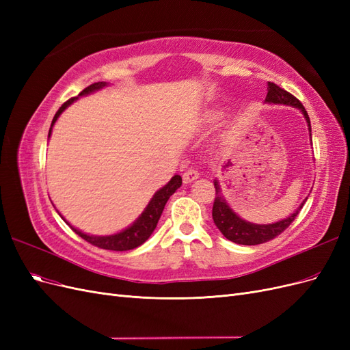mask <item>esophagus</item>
<instances>
[{
    "mask_svg": "<svg viewBox=\"0 0 350 350\" xmlns=\"http://www.w3.org/2000/svg\"><path fill=\"white\" fill-rule=\"evenodd\" d=\"M200 176V174H198V171L196 167H189V169H187V171L184 172V175H183V179H184V184H189V183H193V181H196V179Z\"/></svg>",
    "mask_w": 350,
    "mask_h": 350,
    "instance_id": "esophagus-1",
    "label": "esophagus"
}]
</instances>
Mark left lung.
<instances>
[{
	"mask_svg": "<svg viewBox=\"0 0 350 350\" xmlns=\"http://www.w3.org/2000/svg\"><path fill=\"white\" fill-rule=\"evenodd\" d=\"M266 103L288 105V107L298 108L302 112V115L305 116L306 124H308L310 135H311L310 116H308V113H306L304 105L298 99H296L293 94L286 92L284 89H280L278 84L269 81ZM215 188H216V197H215V203H213V211H211L215 225L217 226V229L221 232V234H224V237L226 239L235 242V243H241V245H258V243L271 241L278 235H280L282 232L292 224L295 217L299 215V211L306 201V198H305L304 203H301V206L296 208L295 213L291 215L289 217L279 220V221H276V224L257 225V224H251V221L241 219L235 213V211L230 208V206L224 198V194H221V189H220L217 179H215Z\"/></svg>",
	"mask_w": 350,
	"mask_h": 350,
	"instance_id": "8db88e82",
	"label": "left lung"
}]
</instances>
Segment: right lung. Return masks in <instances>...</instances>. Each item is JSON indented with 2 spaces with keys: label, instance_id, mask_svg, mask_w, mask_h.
Returning <instances> with one entry per match:
<instances>
[{
  "label": "right lung",
  "instance_id": "1",
  "mask_svg": "<svg viewBox=\"0 0 350 350\" xmlns=\"http://www.w3.org/2000/svg\"><path fill=\"white\" fill-rule=\"evenodd\" d=\"M105 86H108V83H105V81L93 83V84H90V86H88L86 89H84L83 92H80L79 96H86V94H90L93 92L100 90ZM76 99L77 98L68 99L57 111L54 120H52L48 137H51L52 126H54V124L57 122L58 116L62 112H64ZM181 185H183V178L179 176V175L172 176L171 181H169L165 187H162L161 189H159V191L154 193V196L149 201V204H147V207L144 208L143 213L139 217H137V220L134 221V224L131 226L126 228V229L118 232V234H113V235H107V237L88 235V234H84V232H81V230L76 229L74 226H71L64 217H62L61 215L59 216L64 219L66 224L70 225V228L74 232H76L79 237H81L84 241L90 242L92 245H94V247H99V248H103V250H111V251H129V250H134L137 247H140L142 243H144L147 239H149V237L153 234V230L156 229L157 221H159V219H161V216H162V211L165 208L166 201L169 200V197H171Z\"/></svg>",
  "mask_w": 350,
  "mask_h": 350
}]
</instances>
